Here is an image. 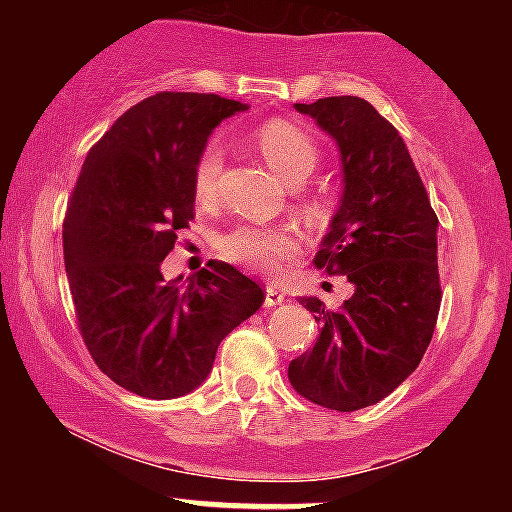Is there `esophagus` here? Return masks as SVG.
I'll list each match as a JSON object with an SVG mask.
<instances>
[{
  "mask_svg": "<svg viewBox=\"0 0 512 512\" xmlns=\"http://www.w3.org/2000/svg\"><path fill=\"white\" fill-rule=\"evenodd\" d=\"M284 301V291H279L276 286H267V289H264V305H267V308H276V305H281Z\"/></svg>",
  "mask_w": 512,
  "mask_h": 512,
  "instance_id": "obj_1",
  "label": "esophagus"
}]
</instances>
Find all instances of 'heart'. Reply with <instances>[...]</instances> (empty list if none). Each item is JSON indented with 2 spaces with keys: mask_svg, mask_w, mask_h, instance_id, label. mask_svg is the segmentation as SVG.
Here are the masks:
<instances>
[{
  "mask_svg": "<svg viewBox=\"0 0 512 512\" xmlns=\"http://www.w3.org/2000/svg\"><path fill=\"white\" fill-rule=\"evenodd\" d=\"M255 146L286 182H301L320 163V146L315 137L301 125L289 120H269L257 127ZM223 173V146L219 142L204 144L192 166V192L199 204H211L219 195V182ZM317 207V202H310ZM219 250L226 260L274 274L281 260L298 250V236L291 228H269L245 223L223 233Z\"/></svg>",
  "mask_w": 512,
  "mask_h": 512,
  "instance_id": "b5f03b06",
  "label": "heart"
}]
</instances>
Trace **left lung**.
<instances>
[{
    "label": "left lung",
    "instance_id": "left-lung-1",
    "mask_svg": "<svg viewBox=\"0 0 512 512\" xmlns=\"http://www.w3.org/2000/svg\"><path fill=\"white\" fill-rule=\"evenodd\" d=\"M296 110L315 117L342 154L344 195L315 264L354 284L337 310L317 296V342L289 363V383L308 402L356 411L414 373L440 310L438 216L407 146L368 101L332 96Z\"/></svg>",
    "mask_w": 512,
    "mask_h": 512
}]
</instances>
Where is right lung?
Here are the masks:
<instances>
[{"label":"right lung","mask_w":512,"mask_h":512,"mask_svg":"<svg viewBox=\"0 0 512 512\" xmlns=\"http://www.w3.org/2000/svg\"><path fill=\"white\" fill-rule=\"evenodd\" d=\"M248 105L161 91L132 105L88 151L64 214L76 325L96 366L139 397L173 399L207 380L228 332L264 301L260 284L209 262L185 289L161 262L195 219L192 166L223 117Z\"/></svg>","instance_id":"obj_1"}]
</instances>
